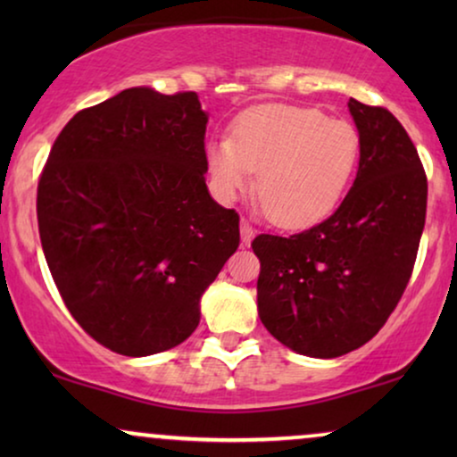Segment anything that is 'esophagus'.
<instances>
[{"mask_svg":"<svg viewBox=\"0 0 457 457\" xmlns=\"http://www.w3.org/2000/svg\"><path fill=\"white\" fill-rule=\"evenodd\" d=\"M253 235H255V228L252 227V224H249L247 220H241V243L243 245L247 247L249 243H252Z\"/></svg>","mask_w":457,"mask_h":457,"instance_id":"esophagus-1","label":"esophagus"}]
</instances>
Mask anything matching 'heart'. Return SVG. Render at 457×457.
<instances>
[{
  "label": "heart",
  "instance_id": "obj_1",
  "mask_svg": "<svg viewBox=\"0 0 457 457\" xmlns=\"http://www.w3.org/2000/svg\"><path fill=\"white\" fill-rule=\"evenodd\" d=\"M218 197L235 202L253 187L264 214L280 227L322 220L341 204L360 160L352 122L293 105H264L243 114L233 141L205 149Z\"/></svg>",
  "mask_w": 457,
  "mask_h": 457
}]
</instances>
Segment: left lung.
Instances as JSON below:
<instances>
[{"mask_svg":"<svg viewBox=\"0 0 457 457\" xmlns=\"http://www.w3.org/2000/svg\"><path fill=\"white\" fill-rule=\"evenodd\" d=\"M360 135L352 189L327 220L291 237L258 235V314L308 358H339L378 333L408 285L427 216V174L385 108L349 99Z\"/></svg>","mask_w":457,"mask_h":457,"instance_id":"obj_1","label":"left lung"}]
</instances>
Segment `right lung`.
Listing matches in <instances>:
<instances>
[{
    "instance_id": "right-lung-1",
    "label": "right lung",
    "mask_w": 457,
    "mask_h": 457,
    "mask_svg": "<svg viewBox=\"0 0 457 457\" xmlns=\"http://www.w3.org/2000/svg\"><path fill=\"white\" fill-rule=\"evenodd\" d=\"M205 124L197 93L130 87L71 118L49 152L43 253L74 320L112 352L183 343L239 247V216L205 185Z\"/></svg>"
}]
</instances>
